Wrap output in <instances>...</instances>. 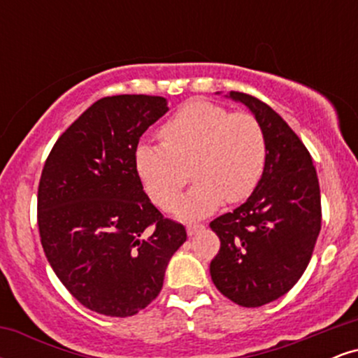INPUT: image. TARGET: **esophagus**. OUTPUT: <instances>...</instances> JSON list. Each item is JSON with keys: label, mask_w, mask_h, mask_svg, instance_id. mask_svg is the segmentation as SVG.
I'll list each match as a JSON object with an SVG mask.
<instances>
[{"label": "esophagus", "mask_w": 358, "mask_h": 358, "mask_svg": "<svg viewBox=\"0 0 358 358\" xmlns=\"http://www.w3.org/2000/svg\"><path fill=\"white\" fill-rule=\"evenodd\" d=\"M202 229H205L203 224H196V222H190V224H187L188 236H195V234L202 231Z\"/></svg>", "instance_id": "esophagus-1"}]
</instances>
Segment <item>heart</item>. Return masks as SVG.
Wrapping results in <instances>:
<instances>
[{
    "label": "heart",
    "mask_w": 358,
    "mask_h": 358,
    "mask_svg": "<svg viewBox=\"0 0 358 358\" xmlns=\"http://www.w3.org/2000/svg\"><path fill=\"white\" fill-rule=\"evenodd\" d=\"M159 145L139 143L136 170L158 207L175 205L183 219L205 215L224 202L239 203L256 190L268 162L264 127L254 114L231 113L208 101H188L159 129ZM191 171H187V168Z\"/></svg>",
    "instance_id": "1"
}]
</instances>
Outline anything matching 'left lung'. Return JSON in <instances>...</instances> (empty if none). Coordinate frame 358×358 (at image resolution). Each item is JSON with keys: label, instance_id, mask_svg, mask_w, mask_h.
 <instances>
[{"label": "left lung", "instance_id": "left-lung-1", "mask_svg": "<svg viewBox=\"0 0 358 358\" xmlns=\"http://www.w3.org/2000/svg\"><path fill=\"white\" fill-rule=\"evenodd\" d=\"M231 97L264 127L268 162L248 202L210 222L220 239L210 276L225 298L257 308L286 294L305 273L322 229V199L310 151L285 119L249 94L232 90Z\"/></svg>", "mask_w": 358, "mask_h": 358}]
</instances>
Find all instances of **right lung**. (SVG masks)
Wrapping results in <instances>:
<instances>
[{"label":"right lung","instance_id":"add662e5","mask_svg":"<svg viewBox=\"0 0 358 358\" xmlns=\"http://www.w3.org/2000/svg\"><path fill=\"white\" fill-rule=\"evenodd\" d=\"M168 110L145 94L102 97L57 139L36 199L40 241L53 273L80 305L133 316L158 296L170 257L187 241L143 190L134 151Z\"/></svg>","mask_w":358,"mask_h":358}]
</instances>
